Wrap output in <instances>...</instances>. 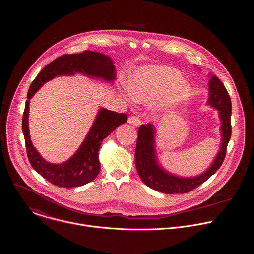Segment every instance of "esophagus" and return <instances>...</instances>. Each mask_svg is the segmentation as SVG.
Instances as JSON below:
<instances>
[{
    "mask_svg": "<svg viewBox=\"0 0 254 254\" xmlns=\"http://www.w3.org/2000/svg\"><path fill=\"white\" fill-rule=\"evenodd\" d=\"M128 123L132 124L134 126H139V125H141V120L136 116H129Z\"/></svg>",
    "mask_w": 254,
    "mask_h": 254,
    "instance_id": "1",
    "label": "esophagus"
}]
</instances>
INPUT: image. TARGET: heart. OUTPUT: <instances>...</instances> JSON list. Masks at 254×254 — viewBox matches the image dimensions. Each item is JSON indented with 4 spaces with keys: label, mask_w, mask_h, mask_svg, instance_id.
<instances>
[{
    "label": "heart",
    "mask_w": 254,
    "mask_h": 254,
    "mask_svg": "<svg viewBox=\"0 0 254 254\" xmlns=\"http://www.w3.org/2000/svg\"><path fill=\"white\" fill-rule=\"evenodd\" d=\"M180 79L181 74L168 66H141L130 75L129 91H125V95L138 103H148L159 96L153 110L161 112L173 108L189 95L190 84Z\"/></svg>",
    "instance_id": "1"
}]
</instances>
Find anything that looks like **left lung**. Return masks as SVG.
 Returning <instances> with one entry per match:
<instances>
[{"mask_svg":"<svg viewBox=\"0 0 254 254\" xmlns=\"http://www.w3.org/2000/svg\"><path fill=\"white\" fill-rule=\"evenodd\" d=\"M209 76L207 105L212 109H217L221 121V145L214 160L203 173L193 177H181L172 174L166 171L157 160L155 126L150 123L141 125L138 132L135 163L140 178L150 189L167 194L186 193L209 179L222 165L232 133V104L225 86L218 79L217 76L211 74Z\"/></svg>","mask_w":254,"mask_h":254,"instance_id":"1","label":"left lung"}]
</instances>
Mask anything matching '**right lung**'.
<instances>
[{
	"label": "right lung",
	"instance_id": "add662e5",
	"mask_svg": "<svg viewBox=\"0 0 254 254\" xmlns=\"http://www.w3.org/2000/svg\"><path fill=\"white\" fill-rule=\"evenodd\" d=\"M77 73L107 83H113L116 78L115 66L109 56L91 51L64 55L53 61L37 75L29 88L22 118V132L27 156L33 169L44 179L61 188L80 187L93 181L101 169L99 150L104 139L127 121L126 114L102 108L98 111L83 143L69 159L60 164L45 160L34 147L29 135L30 100L46 82L58 76H73Z\"/></svg>",
	"mask_w": 254,
	"mask_h": 254
}]
</instances>
